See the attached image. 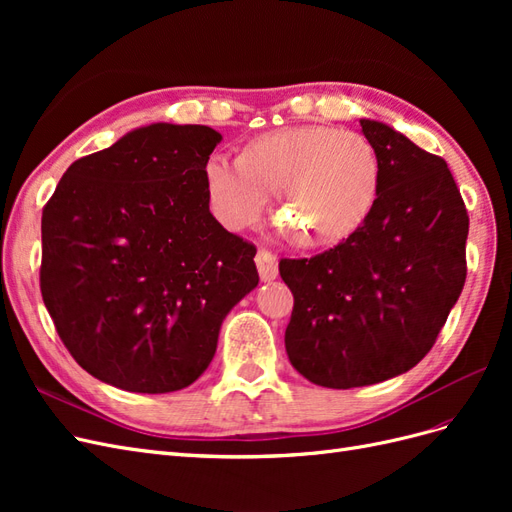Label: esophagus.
Here are the masks:
<instances>
[{
    "label": "esophagus",
    "mask_w": 512,
    "mask_h": 512,
    "mask_svg": "<svg viewBox=\"0 0 512 512\" xmlns=\"http://www.w3.org/2000/svg\"><path fill=\"white\" fill-rule=\"evenodd\" d=\"M256 267H258L262 282H273L277 277V256L273 252L265 250V247H260V250L256 252Z\"/></svg>",
    "instance_id": "1"
}]
</instances>
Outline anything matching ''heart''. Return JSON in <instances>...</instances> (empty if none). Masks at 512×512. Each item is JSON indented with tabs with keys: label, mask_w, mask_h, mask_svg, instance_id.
<instances>
[{
	"label": "heart",
	"mask_w": 512,
	"mask_h": 512,
	"mask_svg": "<svg viewBox=\"0 0 512 512\" xmlns=\"http://www.w3.org/2000/svg\"><path fill=\"white\" fill-rule=\"evenodd\" d=\"M380 158L367 136L331 126H292L252 138L241 158L211 153L205 185L215 218L252 226L275 194L277 213L307 247L348 239L380 192Z\"/></svg>",
	"instance_id": "b5f03b06"
}]
</instances>
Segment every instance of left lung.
I'll return each instance as SVG.
<instances>
[{"mask_svg": "<svg viewBox=\"0 0 512 512\" xmlns=\"http://www.w3.org/2000/svg\"><path fill=\"white\" fill-rule=\"evenodd\" d=\"M380 158L367 220L331 250L282 258L294 297L292 367L327 389L367 386L412 369L433 348L466 284L470 218L440 156L361 119Z\"/></svg>", "mask_w": 512, "mask_h": 512, "instance_id": "obj_1", "label": "left lung"}]
</instances>
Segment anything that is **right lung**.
I'll return each instance as SVG.
<instances>
[{"label": "right lung", "mask_w": 512, "mask_h": 512, "mask_svg": "<svg viewBox=\"0 0 512 512\" xmlns=\"http://www.w3.org/2000/svg\"><path fill=\"white\" fill-rule=\"evenodd\" d=\"M222 136L153 123L70 164L42 209L40 292L91 376L130 393L190 386L256 288V245L209 211Z\"/></svg>", "instance_id": "add662e5"}]
</instances>
